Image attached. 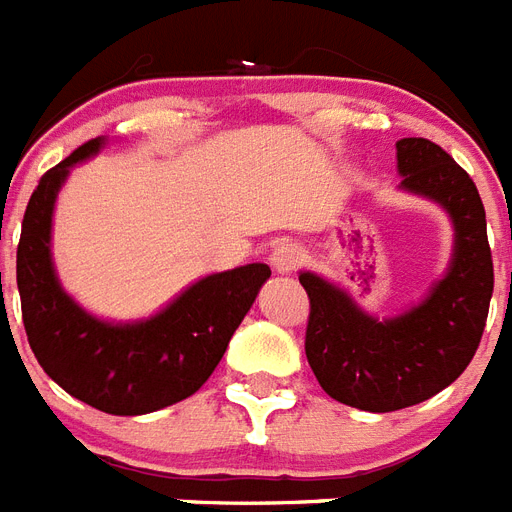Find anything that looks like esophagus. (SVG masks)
Segmentation results:
<instances>
[{"label": "esophagus", "mask_w": 512, "mask_h": 512, "mask_svg": "<svg viewBox=\"0 0 512 512\" xmlns=\"http://www.w3.org/2000/svg\"><path fill=\"white\" fill-rule=\"evenodd\" d=\"M304 261V253H301V248H298L296 243H280L272 251V267L277 269V272H282V275H288V272H293V269L298 267Z\"/></svg>", "instance_id": "obj_1"}]
</instances>
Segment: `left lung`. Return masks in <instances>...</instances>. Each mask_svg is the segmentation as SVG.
Listing matches in <instances>:
<instances>
[{
	"label": "left lung",
	"instance_id": "1",
	"mask_svg": "<svg viewBox=\"0 0 512 512\" xmlns=\"http://www.w3.org/2000/svg\"><path fill=\"white\" fill-rule=\"evenodd\" d=\"M402 190L436 200L455 224L447 275L399 317L362 312L346 290L301 272L309 296L306 359L335 402L367 412L420 404L455 383L484 335L494 290L486 211L473 179L436 142H396Z\"/></svg>",
	"mask_w": 512,
	"mask_h": 512
}]
</instances>
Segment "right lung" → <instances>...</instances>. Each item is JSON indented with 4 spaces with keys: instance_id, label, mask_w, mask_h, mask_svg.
Masks as SVG:
<instances>
[{
    "instance_id": "obj_1",
    "label": "right lung",
    "mask_w": 512,
    "mask_h": 512,
    "mask_svg": "<svg viewBox=\"0 0 512 512\" xmlns=\"http://www.w3.org/2000/svg\"><path fill=\"white\" fill-rule=\"evenodd\" d=\"M102 142L73 150L28 200L18 243L20 309L31 351L57 386L108 415H147L206 383L272 269L245 264L203 277L150 320L116 325L84 312L55 275L52 211L68 171Z\"/></svg>"
}]
</instances>
